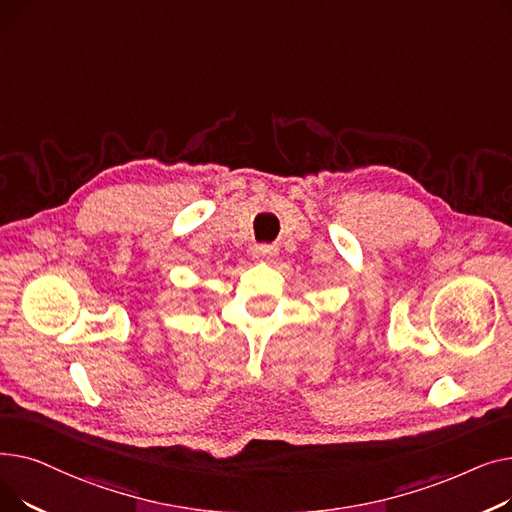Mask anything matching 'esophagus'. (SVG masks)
Wrapping results in <instances>:
<instances>
[{
    "label": "esophagus",
    "instance_id": "1",
    "mask_svg": "<svg viewBox=\"0 0 512 512\" xmlns=\"http://www.w3.org/2000/svg\"><path fill=\"white\" fill-rule=\"evenodd\" d=\"M274 255H276V247H272V245H259L253 249L255 259H270Z\"/></svg>",
    "mask_w": 512,
    "mask_h": 512
}]
</instances>
